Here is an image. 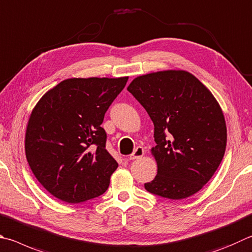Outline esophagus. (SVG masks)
I'll return each mask as SVG.
<instances>
[{
	"mask_svg": "<svg viewBox=\"0 0 252 252\" xmlns=\"http://www.w3.org/2000/svg\"><path fill=\"white\" fill-rule=\"evenodd\" d=\"M144 155V149L142 148V146H138V148H135L133 153L130 155V159H136V158H140Z\"/></svg>",
	"mask_w": 252,
	"mask_h": 252,
	"instance_id": "obj_1",
	"label": "esophagus"
}]
</instances>
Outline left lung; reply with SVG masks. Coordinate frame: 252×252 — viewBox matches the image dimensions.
<instances>
[{
	"label": "left lung",
	"mask_w": 252,
	"mask_h": 252,
	"mask_svg": "<svg viewBox=\"0 0 252 252\" xmlns=\"http://www.w3.org/2000/svg\"><path fill=\"white\" fill-rule=\"evenodd\" d=\"M127 91L154 123L157 145L151 154L158 164L150 193L184 199L199 191L221 163L227 126L220 104L190 72L168 69L138 76Z\"/></svg>",
	"instance_id": "1"
}]
</instances>
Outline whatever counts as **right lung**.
Returning a JSON list of instances; mask_svg holds the SVG:
<instances>
[{
  "label": "right lung",
  "instance_id": "right-lung-1",
  "mask_svg": "<svg viewBox=\"0 0 252 252\" xmlns=\"http://www.w3.org/2000/svg\"><path fill=\"white\" fill-rule=\"evenodd\" d=\"M129 77L68 78L49 89L27 122L25 154L48 193L69 204L108 189L116 162L106 150L104 113Z\"/></svg>",
  "mask_w": 252,
  "mask_h": 252
}]
</instances>
